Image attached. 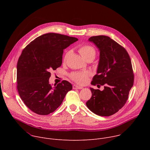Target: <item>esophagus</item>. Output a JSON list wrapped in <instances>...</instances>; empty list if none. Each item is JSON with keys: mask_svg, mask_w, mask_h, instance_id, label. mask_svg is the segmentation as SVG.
<instances>
[{"mask_svg": "<svg viewBox=\"0 0 150 150\" xmlns=\"http://www.w3.org/2000/svg\"><path fill=\"white\" fill-rule=\"evenodd\" d=\"M72 87H73V89H78V90H81V89H82V88H83V87H80V86H78V85H74Z\"/></svg>", "mask_w": 150, "mask_h": 150, "instance_id": "esophagus-1", "label": "esophagus"}]
</instances>
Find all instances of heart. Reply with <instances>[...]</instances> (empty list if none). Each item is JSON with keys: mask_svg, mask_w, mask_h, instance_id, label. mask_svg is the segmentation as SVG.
Returning <instances> with one entry per match:
<instances>
[{"mask_svg": "<svg viewBox=\"0 0 150 150\" xmlns=\"http://www.w3.org/2000/svg\"><path fill=\"white\" fill-rule=\"evenodd\" d=\"M79 52L81 56L85 59L90 57L95 58L96 56V50L95 49L88 45H85L81 46L79 49ZM71 53V50L68 51L64 57V60H66ZM90 76V73L88 71L84 72H76L71 74V79L79 84H84L88 81V77Z\"/></svg>", "mask_w": 150, "mask_h": 150, "instance_id": "b5f03b06", "label": "heart"}]
</instances>
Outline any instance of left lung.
Segmentation results:
<instances>
[{
    "mask_svg": "<svg viewBox=\"0 0 150 150\" xmlns=\"http://www.w3.org/2000/svg\"><path fill=\"white\" fill-rule=\"evenodd\" d=\"M88 40L100 51L97 74L91 84L104 85V88H90L92 96L86 105L98 116H109L123 108L134 85L131 60L126 49L109 37L93 36Z\"/></svg>",
    "mask_w": 150,
    "mask_h": 150,
    "instance_id": "left-lung-1",
    "label": "left lung"
}]
</instances>
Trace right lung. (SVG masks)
Wrapping results in <instances>:
<instances>
[{"label":"right lung","instance_id":"1","mask_svg":"<svg viewBox=\"0 0 150 150\" xmlns=\"http://www.w3.org/2000/svg\"><path fill=\"white\" fill-rule=\"evenodd\" d=\"M78 41L75 37L47 33L32 41L17 63V89L24 104L33 112L47 115L60 105L72 84L63 80L52 87L50 71L60 67L63 50Z\"/></svg>","mask_w":150,"mask_h":150}]
</instances>
